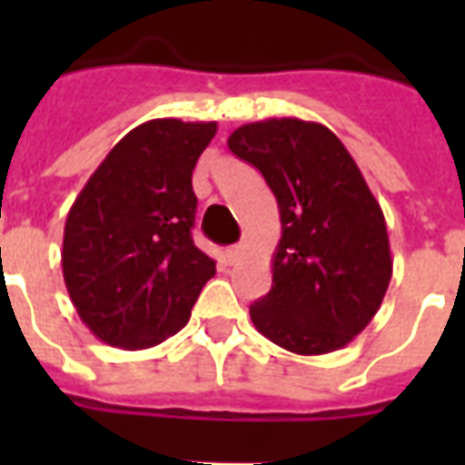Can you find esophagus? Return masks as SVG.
<instances>
[{"label":"esophagus","instance_id":"34e87169","mask_svg":"<svg viewBox=\"0 0 465 465\" xmlns=\"http://www.w3.org/2000/svg\"><path fill=\"white\" fill-rule=\"evenodd\" d=\"M241 258H243V246H233V248H229V251H226V253H224V261L229 262V265H236V262H239Z\"/></svg>","mask_w":465,"mask_h":465}]
</instances>
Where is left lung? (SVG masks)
<instances>
[{
	"mask_svg": "<svg viewBox=\"0 0 465 465\" xmlns=\"http://www.w3.org/2000/svg\"><path fill=\"white\" fill-rule=\"evenodd\" d=\"M226 144L261 171L282 224L272 287L251 321L294 354L345 347L376 316L393 275L386 219L360 166L328 127L299 118L248 123Z\"/></svg>",
	"mask_w": 465,
	"mask_h": 465,
	"instance_id": "left-lung-1",
	"label": "left lung"
}]
</instances>
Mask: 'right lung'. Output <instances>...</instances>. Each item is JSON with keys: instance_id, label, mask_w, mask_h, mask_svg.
Masks as SVG:
<instances>
[{"instance_id": "1", "label": "right lung", "mask_w": 465, "mask_h": 465, "mask_svg": "<svg viewBox=\"0 0 465 465\" xmlns=\"http://www.w3.org/2000/svg\"><path fill=\"white\" fill-rule=\"evenodd\" d=\"M217 123H142L91 173L64 222L62 275L101 342L147 350L188 323L214 261L193 243V168Z\"/></svg>"}]
</instances>
